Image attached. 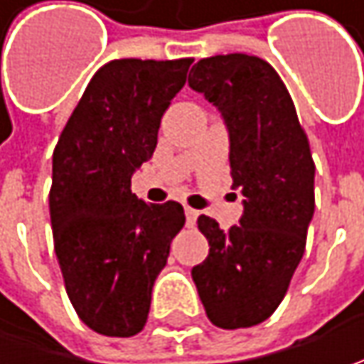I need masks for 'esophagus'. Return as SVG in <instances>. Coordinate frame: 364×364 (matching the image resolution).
Masks as SVG:
<instances>
[{
  "mask_svg": "<svg viewBox=\"0 0 364 364\" xmlns=\"http://www.w3.org/2000/svg\"><path fill=\"white\" fill-rule=\"evenodd\" d=\"M184 213H186V223H188V227H194L196 217H198V210H194V208H190V206H184Z\"/></svg>",
  "mask_w": 364,
  "mask_h": 364,
  "instance_id": "obj_1",
  "label": "esophagus"
}]
</instances>
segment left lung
Wrapping results in <instances>:
<instances>
[{
  "label": "left lung",
  "instance_id": "obj_1",
  "mask_svg": "<svg viewBox=\"0 0 364 364\" xmlns=\"http://www.w3.org/2000/svg\"><path fill=\"white\" fill-rule=\"evenodd\" d=\"M188 85L218 107L231 137L232 188H241V225L223 231L200 215L210 245L192 269L208 320L249 328L275 312L306 249L314 215V160L294 101L272 64L218 54L192 66Z\"/></svg>",
  "mask_w": 364,
  "mask_h": 364
}]
</instances>
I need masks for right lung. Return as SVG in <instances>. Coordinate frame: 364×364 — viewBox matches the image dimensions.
Returning a JSON list of instances; mask_svg holds the SVG:
<instances>
[{
	"label": "right lung",
	"mask_w": 364,
	"mask_h": 364,
	"mask_svg": "<svg viewBox=\"0 0 364 364\" xmlns=\"http://www.w3.org/2000/svg\"><path fill=\"white\" fill-rule=\"evenodd\" d=\"M192 58H121L103 64L52 154L50 220L68 300L95 332H141L151 287L186 217L182 204H149L133 172L154 156L164 111Z\"/></svg>",
	"instance_id": "right-lung-1"
}]
</instances>
